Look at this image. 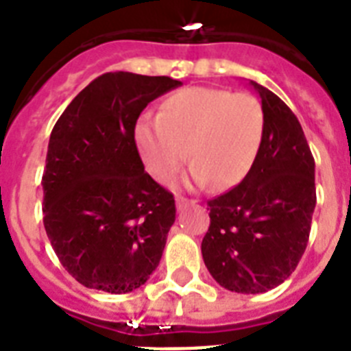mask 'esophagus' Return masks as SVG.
<instances>
[{
	"instance_id": "esophagus-1",
	"label": "esophagus",
	"mask_w": 351,
	"mask_h": 351,
	"mask_svg": "<svg viewBox=\"0 0 351 351\" xmlns=\"http://www.w3.org/2000/svg\"><path fill=\"white\" fill-rule=\"evenodd\" d=\"M196 204L195 200H189V198H184V196H176V207H178V210H182L184 207H187V205H193Z\"/></svg>"
}]
</instances>
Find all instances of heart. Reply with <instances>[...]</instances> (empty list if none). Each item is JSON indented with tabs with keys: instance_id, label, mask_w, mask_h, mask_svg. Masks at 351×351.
<instances>
[{
	"instance_id": "heart-1",
	"label": "heart",
	"mask_w": 351,
	"mask_h": 351,
	"mask_svg": "<svg viewBox=\"0 0 351 351\" xmlns=\"http://www.w3.org/2000/svg\"><path fill=\"white\" fill-rule=\"evenodd\" d=\"M265 126L263 104L252 93L193 86L166 97L155 122H136L135 142L156 182L175 180L189 153L195 184L227 189L254 164Z\"/></svg>"
}]
</instances>
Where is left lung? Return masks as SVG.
<instances>
[{
    "instance_id": "obj_1",
    "label": "left lung",
    "mask_w": 351,
    "mask_h": 351,
    "mask_svg": "<svg viewBox=\"0 0 351 351\" xmlns=\"http://www.w3.org/2000/svg\"><path fill=\"white\" fill-rule=\"evenodd\" d=\"M265 110L263 144L243 180L207 202L202 256L210 276L238 294L274 289L298 267L315 209V162L298 117L250 81Z\"/></svg>"
}]
</instances>
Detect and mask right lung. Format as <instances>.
Instances as JSON below:
<instances>
[{"label": "right lung", "instance_id": "right-lung-1", "mask_svg": "<svg viewBox=\"0 0 351 351\" xmlns=\"http://www.w3.org/2000/svg\"><path fill=\"white\" fill-rule=\"evenodd\" d=\"M171 77L102 73L62 111L43 173V223L64 269L88 289L126 294L158 267L175 198L135 142L142 110L178 88Z\"/></svg>", "mask_w": 351, "mask_h": 351}]
</instances>
